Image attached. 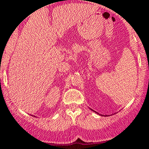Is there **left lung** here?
<instances>
[{
	"label": "left lung",
	"instance_id": "8db88e82",
	"mask_svg": "<svg viewBox=\"0 0 149 149\" xmlns=\"http://www.w3.org/2000/svg\"><path fill=\"white\" fill-rule=\"evenodd\" d=\"M94 112H95V111H94Z\"/></svg>",
	"mask_w": 149,
	"mask_h": 149
}]
</instances>
